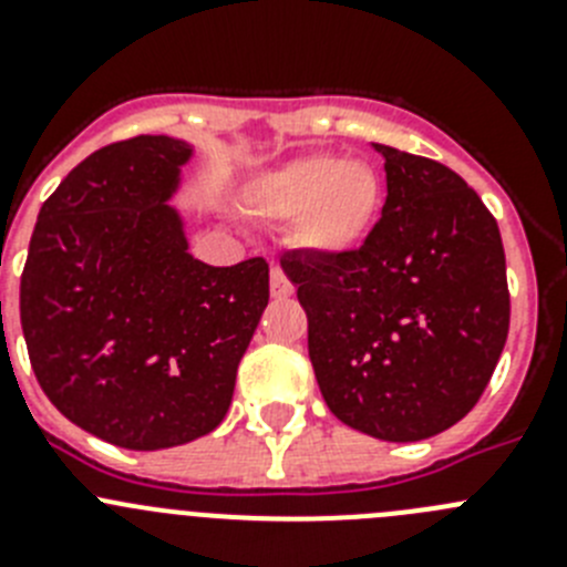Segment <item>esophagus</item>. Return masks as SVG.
<instances>
[{
    "mask_svg": "<svg viewBox=\"0 0 567 567\" xmlns=\"http://www.w3.org/2000/svg\"><path fill=\"white\" fill-rule=\"evenodd\" d=\"M269 289H272V298H289L295 292L292 280L287 278V272L275 264L272 272H269Z\"/></svg>",
    "mask_w": 567,
    "mask_h": 567,
    "instance_id": "esophagus-1",
    "label": "esophagus"
}]
</instances>
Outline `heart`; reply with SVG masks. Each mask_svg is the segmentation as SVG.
I'll return each mask as SVG.
<instances>
[{"label": "heart", "instance_id": "1", "mask_svg": "<svg viewBox=\"0 0 567 567\" xmlns=\"http://www.w3.org/2000/svg\"><path fill=\"white\" fill-rule=\"evenodd\" d=\"M260 207L275 218L298 221L303 247L318 252L354 249L374 227L383 204L378 169L340 155H303L275 169L260 184Z\"/></svg>", "mask_w": 567, "mask_h": 567}]
</instances>
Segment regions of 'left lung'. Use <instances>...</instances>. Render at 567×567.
<instances>
[{
    "label": "left lung",
    "mask_w": 567,
    "mask_h": 567,
    "mask_svg": "<svg viewBox=\"0 0 567 567\" xmlns=\"http://www.w3.org/2000/svg\"><path fill=\"white\" fill-rule=\"evenodd\" d=\"M385 204L358 249L287 252L309 360L340 423L389 443L452 429L477 405L508 338L499 227L434 158L374 144Z\"/></svg>",
    "instance_id": "1"
}]
</instances>
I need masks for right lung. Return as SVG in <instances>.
I'll list each match as a JSON object with an SVG mask.
<instances>
[{
	"label": "right lung",
	"instance_id": "obj_1",
	"mask_svg": "<svg viewBox=\"0 0 567 567\" xmlns=\"http://www.w3.org/2000/svg\"><path fill=\"white\" fill-rule=\"evenodd\" d=\"M189 147L135 135L87 155L39 209L19 287L42 392L84 432L155 452L204 437L233 403L269 303V264L207 267L167 207Z\"/></svg>",
	"mask_w": 567,
	"mask_h": 567
}]
</instances>
